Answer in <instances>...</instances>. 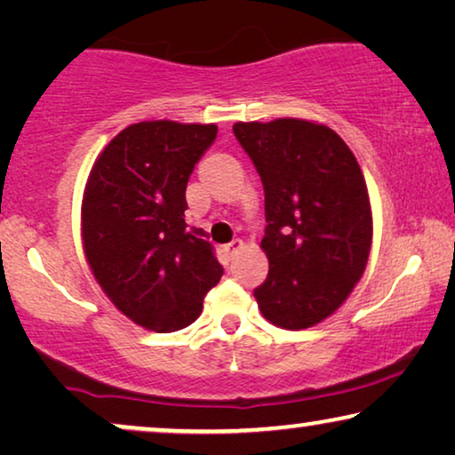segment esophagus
Instances as JSON below:
<instances>
[{"label": "esophagus", "instance_id": "obj_1", "mask_svg": "<svg viewBox=\"0 0 455 455\" xmlns=\"http://www.w3.org/2000/svg\"><path fill=\"white\" fill-rule=\"evenodd\" d=\"M242 248H244V242L242 240H234V242H229V244H226L223 246V251H226L228 254H229V259H234L235 254H238Z\"/></svg>", "mask_w": 455, "mask_h": 455}]
</instances>
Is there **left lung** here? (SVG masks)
Returning a JSON list of instances; mask_svg holds the SVG:
<instances>
[{
    "mask_svg": "<svg viewBox=\"0 0 455 455\" xmlns=\"http://www.w3.org/2000/svg\"><path fill=\"white\" fill-rule=\"evenodd\" d=\"M265 188L269 275L254 290L282 329H308L338 310L369 263L372 213L356 157L325 124L298 117L235 122Z\"/></svg>",
    "mask_w": 455,
    "mask_h": 455,
    "instance_id": "obj_1",
    "label": "left lung"
}]
</instances>
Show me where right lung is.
I'll use <instances>...</instances> for the list:
<instances>
[{
    "label": "right lung",
    "instance_id": "add662e5",
    "mask_svg": "<svg viewBox=\"0 0 455 455\" xmlns=\"http://www.w3.org/2000/svg\"><path fill=\"white\" fill-rule=\"evenodd\" d=\"M215 136V124H132L86 180L80 229L92 275L117 310L151 331L195 323L223 275L213 246L184 221L186 184Z\"/></svg>",
    "mask_w": 455,
    "mask_h": 455
}]
</instances>
